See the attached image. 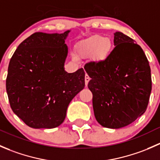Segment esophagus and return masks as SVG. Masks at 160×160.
<instances>
[{"mask_svg":"<svg viewBox=\"0 0 160 160\" xmlns=\"http://www.w3.org/2000/svg\"><path fill=\"white\" fill-rule=\"evenodd\" d=\"M90 80V78L89 76H88L87 73L85 74V84H86V86L88 84V83H89Z\"/></svg>","mask_w":160,"mask_h":160,"instance_id":"obj_1","label":"esophagus"}]
</instances>
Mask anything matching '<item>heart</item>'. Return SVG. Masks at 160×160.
<instances>
[{
	"label": "heart",
	"instance_id": "1",
	"mask_svg": "<svg viewBox=\"0 0 160 160\" xmlns=\"http://www.w3.org/2000/svg\"><path fill=\"white\" fill-rule=\"evenodd\" d=\"M111 49V42L109 38L101 35H94L82 44L80 52L84 56L94 53L95 59H104L108 56Z\"/></svg>",
	"mask_w": 160,
	"mask_h": 160
}]
</instances>
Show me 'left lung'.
I'll use <instances>...</instances> for the list:
<instances>
[{
    "label": "left lung",
    "mask_w": 160,
    "mask_h": 160,
    "mask_svg": "<svg viewBox=\"0 0 160 160\" xmlns=\"http://www.w3.org/2000/svg\"><path fill=\"white\" fill-rule=\"evenodd\" d=\"M115 47L104 60L90 61L84 69L98 123L120 128L143 114L152 90L151 70L142 49L122 32L114 33Z\"/></svg>",
    "instance_id": "obj_1"
}]
</instances>
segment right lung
I'll list each match as a JSON object with an SVG mask.
<instances>
[{"label":"right lung","mask_w":160,"mask_h":160,"mask_svg":"<svg viewBox=\"0 0 160 160\" xmlns=\"http://www.w3.org/2000/svg\"><path fill=\"white\" fill-rule=\"evenodd\" d=\"M69 32L32 34L18 46L9 62L6 90L11 108L31 128L60 125L70 101L84 88L83 68L72 73L64 70Z\"/></svg>","instance_id":"add662e5"}]
</instances>
